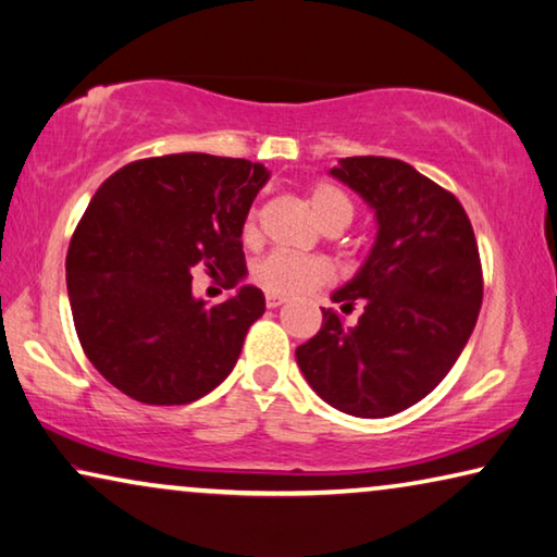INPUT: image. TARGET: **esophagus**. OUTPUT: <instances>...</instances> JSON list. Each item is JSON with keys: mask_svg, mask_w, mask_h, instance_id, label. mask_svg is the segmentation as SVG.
I'll return each mask as SVG.
<instances>
[{"mask_svg": "<svg viewBox=\"0 0 557 557\" xmlns=\"http://www.w3.org/2000/svg\"><path fill=\"white\" fill-rule=\"evenodd\" d=\"M264 302H268L270 310H277V307L285 305L287 300H285V297H280V295H268V297H264Z\"/></svg>", "mask_w": 557, "mask_h": 557, "instance_id": "1", "label": "esophagus"}]
</instances>
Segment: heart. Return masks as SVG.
<instances>
[{"instance_id":"obj_1","label":"heart","mask_w":557,"mask_h":557,"mask_svg":"<svg viewBox=\"0 0 557 557\" xmlns=\"http://www.w3.org/2000/svg\"><path fill=\"white\" fill-rule=\"evenodd\" d=\"M314 220L325 230H343L350 225L355 207L343 189L330 185V182H318L307 195ZM260 235L257 230V210H250L245 220V239L252 243ZM335 280V268L325 257L312 255H293V252H270L262 257L252 268V282L262 287L264 293L293 297L310 293V289L325 287Z\"/></svg>"}]
</instances>
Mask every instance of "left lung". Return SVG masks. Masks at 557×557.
<instances>
[{"label":"left lung","mask_w":557,"mask_h":557,"mask_svg":"<svg viewBox=\"0 0 557 557\" xmlns=\"http://www.w3.org/2000/svg\"><path fill=\"white\" fill-rule=\"evenodd\" d=\"M332 174L370 202L375 247L322 307V327L295 350L322 400L355 418H389L433 393L468 345L483 305V264L458 197L393 157H345Z\"/></svg>","instance_id":"left-lung-1"}]
</instances>
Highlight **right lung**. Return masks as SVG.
Masks as SVG:
<instances>
[{
  "mask_svg": "<svg viewBox=\"0 0 557 557\" xmlns=\"http://www.w3.org/2000/svg\"><path fill=\"white\" fill-rule=\"evenodd\" d=\"M264 182L250 160L182 152L124 164L95 193L66 252V293L82 350L132 400L195 403L235 368L262 289L207 305L193 270L227 289L245 277L239 237Z\"/></svg>",
  "mask_w": 557,
  "mask_h": 557,
  "instance_id": "1",
  "label": "right lung"
}]
</instances>
